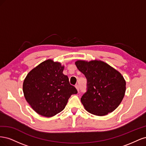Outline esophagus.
Masks as SVG:
<instances>
[{
	"label": "esophagus",
	"instance_id": "34e87169",
	"mask_svg": "<svg viewBox=\"0 0 146 146\" xmlns=\"http://www.w3.org/2000/svg\"><path fill=\"white\" fill-rule=\"evenodd\" d=\"M75 86H76V89L77 90V91H79V90H80V88H79V85H76Z\"/></svg>",
	"mask_w": 146,
	"mask_h": 146
}]
</instances>
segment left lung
<instances>
[{
  "instance_id": "8db88e82",
  "label": "left lung",
  "mask_w": 146,
  "mask_h": 146,
  "mask_svg": "<svg viewBox=\"0 0 146 146\" xmlns=\"http://www.w3.org/2000/svg\"><path fill=\"white\" fill-rule=\"evenodd\" d=\"M76 65L87 79V90L81 98L86 111L101 116L116 110L126 90L121 74L102 61L78 60Z\"/></svg>"
}]
</instances>
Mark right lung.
I'll return each mask as SVG.
<instances>
[{"instance_id": "obj_1", "label": "right lung", "mask_w": 146, "mask_h": 146, "mask_svg": "<svg viewBox=\"0 0 146 146\" xmlns=\"http://www.w3.org/2000/svg\"><path fill=\"white\" fill-rule=\"evenodd\" d=\"M63 69L60 63L47 60L31 70L24 81L26 100L42 116L52 117L63 111L70 96L77 93Z\"/></svg>"}]
</instances>
